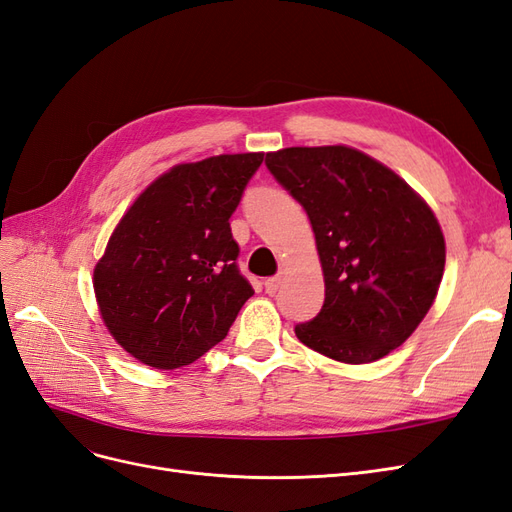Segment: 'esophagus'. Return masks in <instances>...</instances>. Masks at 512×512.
Returning a JSON list of instances; mask_svg holds the SVG:
<instances>
[{
    "mask_svg": "<svg viewBox=\"0 0 512 512\" xmlns=\"http://www.w3.org/2000/svg\"><path fill=\"white\" fill-rule=\"evenodd\" d=\"M280 286H282V277L280 275H273V277H269V280H265V290L269 294H275L277 290H280Z\"/></svg>",
    "mask_w": 512,
    "mask_h": 512,
    "instance_id": "1",
    "label": "esophagus"
}]
</instances>
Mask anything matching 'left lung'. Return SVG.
<instances>
[{
	"label": "left lung",
	"instance_id": "obj_1",
	"mask_svg": "<svg viewBox=\"0 0 512 512\" xmlns=\"http://www.w3.org/2000/svg\"><path fill=\"white\" fill-rule=\"evenodd\" d=\"M269 173L305 209L324 273L299 342L361 365L399 348L436 299L446 247L436 215L391 168L344 147L267 153Z\"/></svg>",
	"mask_w": 512,
	"mask_h": 512
}]
</instances>
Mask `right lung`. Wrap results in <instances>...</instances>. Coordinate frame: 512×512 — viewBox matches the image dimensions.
<instances>
[{"instance_id":"1","label":"right lung","mask_w":512,"mask_h":512,"mask_svg":"<svg viewBox=\"0 0 512 512\" xmlns=\"http://www.w3.org/2000/svg\"><path fill=\"white\" fill-rule=\"evenodd\" d=\"M262 153L179 164L134 200L94 269L102 320L156 369L200 359L228 335L254 288L237 265L230 215Z\"/></svg>"}]
</instances>
